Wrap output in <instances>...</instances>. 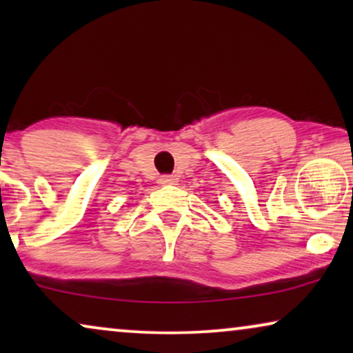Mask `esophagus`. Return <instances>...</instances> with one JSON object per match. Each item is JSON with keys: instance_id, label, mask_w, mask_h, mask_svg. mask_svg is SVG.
I'll list each match as a JSON object with an SVG mask.
<instances>
[{"instance_id": "34e87169", "label": "esophagus", "mask_w": 353, "mask_h": 353, "mask_svg": "<svg viewBox=\"0 0 353 353\" xmlns=\"http://www.w3.org/2000/svg\"><path fill=\"white\" fill-rule=\"evenodd\" d=\"M178 183V178L173 176V175H162L159 178V185L161 186H168V185H176Z\"/></svg>"}]
</instances>
